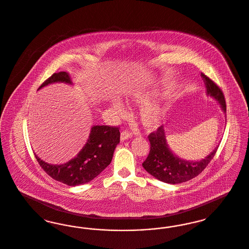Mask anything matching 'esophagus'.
<instances>
[{
	"instance_id": "obj_1",
	"label": "esophagus",
	"mask_w": 249,
	"mask_h": 249,
	"mask_svg": "<svg viewBox=\"0 0 249 249\" xmlns=\"http://www.w3.org/2000/svg\"><path fill=\"white\" fill-rule=\"evenodd\" d=\"M132 137V133L130 131L124 130L121 133V141H125L128 140Z\"/></svg>"
}]
</instances>
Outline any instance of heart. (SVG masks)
Instances as JSON below:
<instances>
[{
  "label": "heart",
  "mask_w": 249,
  "mask_h": 249,
  "mask_svg": "<svg viewBox=\"0 0 249 249\" xmlns=\"http://www.w3.org/2000/svg\"><path fill=\"white\" fill-rule=\"evenodd\" d=\"M113 109L118 113L119 115H124L126 113V109L124 104L119 100L114 99L112 101ZM164 114V109L157 106H151L144 109L142 114V121L144 125L148 127H155L160 123Z\"/></svg>",
  "instance_id": "obj_1"
}]
</instances>
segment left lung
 <instances>
[{
    "instance_id": "obj_1",
    "label": "left lung",
    "mask_w": 249,
    "mask_h": 249,
    "mask_svg": "<svg viewBox=\"0 0 249 249\" xmlns=\"http://www.w3.org/2000/svg\"><path fill=\"white\" fill-rule=\"evenodd\" d=\"M201 77L204 79L207 94L216 99L226 112V100L222 90L203 73H201ZM148 139L151 146L150 153L142 163V167L159 181L172 184L183 183L195 178L208 166L217 150L216 147L208 157L200 161H185L176 157L170 151L166 142L163 126H159L157 131L150 133Z\"/></svg>"
}]
</instances>
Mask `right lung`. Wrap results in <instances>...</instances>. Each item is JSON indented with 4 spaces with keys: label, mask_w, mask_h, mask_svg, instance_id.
Returning a JSON list of instances; mask_svg holds the SVG:
<instances>
[{
    "label": "right lung",
    "mask_w": 249,
    "mask_h": 249,
    "mask_svg": "<svg viewBox=\"0 0 249 249\" xmlns=\"http://www.w3.org/2000/svg\"><path fill=\"white\" fill-rule=\"evenodd\" d=\"M54 82L71 83L66 72L54 73L45 80L38 90ZM120 142L117 126L94 125L85 146L78 156L62 165H52L44 162L35 154L40 167L54 180L74 186L88 183L101 173L110 164L114 150Z\"/></svg>",
    "instance_id": "add662e5"
}]
</instances>
